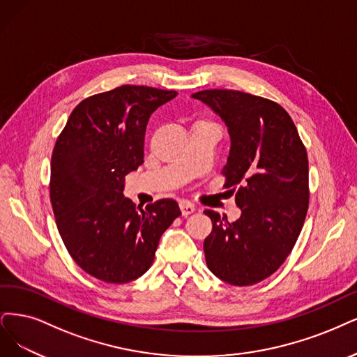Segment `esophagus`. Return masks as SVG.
I'll list each match as a JSON object with an SVG mask.
<instances>
[{"instance_id": "obj_1", "label": "esophagus", "mask_w": 357, "mask_h": 357, "mask_svg": "<svg viewBox=\"0 0 357 357\" xmlns=\"http://www.w3.org/2000/svg\"><path fill=\"white\" fill-rule=\"evenodd\" d=\"M179 207H181V212H182V216H190V215H192L194 212H195V206L194 204H191L190 202H187V200H183V202H181V204H179Z\"/></svg>"}]
</instances>
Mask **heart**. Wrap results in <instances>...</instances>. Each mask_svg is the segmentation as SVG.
Listing matches in <instances>:
<instances>
[{"instance_id": "1", "label": "heart", "mask_w": 357, "mask_h": 357, "mask_svg": "<svg viewBox=\"0 0 357 357\" xmlns=\"http://www.w3.org/2000/svg\"><path fill=\"white\" fill-rule=\"evenodd\" d=\"M200 122H207V121H200ZM207 123H212V122H207Z\"/></svg>"}]
</instances>
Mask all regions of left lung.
<instances>
[{
    "label": "left lung",
    "mask_w": 357,
    "mask_h": 357,
    "mask_svg": "<svg viewBox=\"0 0 357 357\" xmlns=\"http://www.w3.org/2000/svg\"><path fill=\"white\" fill-rule=\"evenodd\" d=\"M225 121L231 150L222 169L241 218L213 210L204 240L207 268L231 285H255L280 269L309 208V160L293 119L272 100L234 89L195 92Z\"/></svg>",
    "instance_id": "8db88e82"
}]
</instances>
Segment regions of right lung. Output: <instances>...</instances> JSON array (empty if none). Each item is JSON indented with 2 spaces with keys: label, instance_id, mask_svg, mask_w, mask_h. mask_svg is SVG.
<instances>
[{
  "label": "right lung",
  "instance_id": "right-lung-1",
  "mask_svg": "<svg viewBox=\"0 0 357 357\" xmlns=\"http://www.w3.org/2000/svg\"><path fill=\"white\" fill-rule=\"evenodd\" d=\"M176 91L122 85L79 102L51 155L50 199L76 265L109 284L150 269L162 234L181 216L175 200L145 208L123 197V179L144 163V137L157 107Z\"/></svg>",
  "mask_w": 357,
  "mask_h": 357
}]
</instances>
